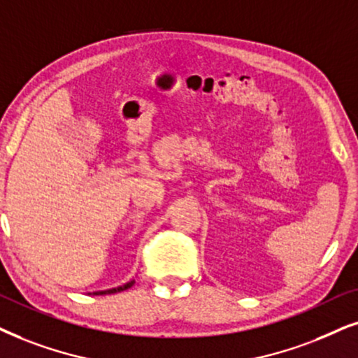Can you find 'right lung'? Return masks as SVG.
Segmentation results:
<instances>
[{"label": "right lung", "mask_w": 358, "mask_h": 358, "mask_svg": "<svg viewBox=\"0 0 358 358\" xmlns=\"http://www.w3.org/2000/svg\"><path fill=\"white\" fill-rule=\"evenodd\" d=\"M134 284H135V280H130V282H127V284H124V286H120V287L108 289V291H99V292H94V294H96V296H102V294H115V292H120V291H127V289L132 287Z\"/></svg>", "instance_id": "add662e5"}]
</instances>
